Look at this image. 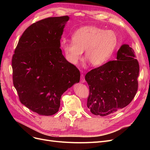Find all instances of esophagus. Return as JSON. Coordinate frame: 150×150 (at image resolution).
Segmentation results:
<instances>
[{
	"label": "esophagus",
	"instance_id": "esophagus-1",
	"mask_svg": "<svg viewBox=\"0 0 150 150\" xmlns=\"http://www.w3.org/2000/svg\"><path fill=\"white\" fill-rule=\"evenodd\" d=\"M85 79H84V76L83 74H81V83H85Z\"/></svg>",
	"mask_w": 150,
	"mask_h": 150
}]
</instances>
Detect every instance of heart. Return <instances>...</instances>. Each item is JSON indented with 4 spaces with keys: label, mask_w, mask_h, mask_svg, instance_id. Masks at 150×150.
Instances as JSON below:
<instances>
[{
    "label": "heart",
    "mask_w": 150,
    "mask_h": 150,
    "mask_svg": "<svg viewBox=\"0 0 150 150\" xmlns=\"http://www.w3.org/2000/svg\"><path fill=\"white\" fill-rule=\"evenodd\" d=\"M72 41L63 40L61 47L66 59L76 64L85 51V58L92 66H100L109 61L117 44L116 33L94 25L84 26L72 35Z\"/></svg>",
    "instance_id": "b5f03b06"
}]
</instances>
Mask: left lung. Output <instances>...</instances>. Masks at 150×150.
<instances>
[{
  "label": "left lung",
  "instance_id": "obj_1",
  "mask_svg": "<svg viewBox=\"0 0 150 150\" xmlns=\"http://www.w3.org/2000/svg\"><path fill=\"white\" fill-rule=\"evenodd\" d=\"M139 71L133 49L122 44L116 61L88 72L85 79L89 86L87 106L90 111L105 116L128 106L137 92Z\"/></svg>",
  "mask_w": 150,
  "mask_h": 150
}]
</instances>
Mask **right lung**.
<instances>
[{
	"label": "right lung",
	"mask_w": 150,
	"mask_h": 150,
	"mask_svg": "<svg viewBox=\"0 0 150 150\" xmlns=\"http://www.w3.org/2000/svg\"><path fill=\"white\" fill-rule=\"evenodd\" d=\"M69 17L35 22L21 37L12 59L13 83L19 99L40 115L56 114L62 94L78 83L80 72L68 62L60 40Z\"/></svg>",
	"instance_id": "add662e5"
}]
</instances>
